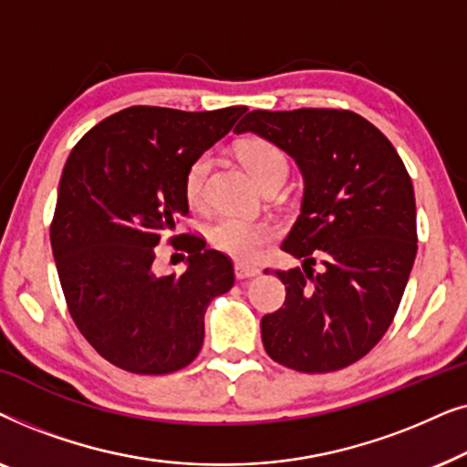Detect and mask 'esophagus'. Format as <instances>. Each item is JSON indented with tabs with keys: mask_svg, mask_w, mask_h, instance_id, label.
Returning a JSON list of instances; mask_svg holds the SVG:
<instances>
[{
	"mask_svg": "<svg viewBox=\"0 0 467 467\" xmlns=\"http://www.w3.org/2000/svg\"><path fill=\"white\" fill-rule=\"evenodd\" d=\"M261 270L257 265H248V264H235V278L244 280V278H254L259 276Z\"/></svg>",
	"mask_w": 467,
	"mask_h": 467,
	"instance_id": "1",
	"label": "esophagus"
}]
</instances>
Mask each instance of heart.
<instances>
[{
  "label": "heart",
  "mask_w": 467,
  "mask_h": 467,
  "mask_svg": "<svg viewBox=\"0 0 467 467\" xmlns=\"http://www.w3.org/2000/svg\"><path fill=\"white\" fill-rule=\"evenodd\" d=\"M240 155L259 184L267 182L274 176L289 174V159H286L283 149H278L274 142H267V140H253V142L242 146ZM210 165H213V159L203 152L189 165L187 174H184V195L193 206H200L203 202ZM272 238L274 225L270 223L244 219L238 214H223L208 229V240L216 251L242 261L257 257Z\"/></svg>",
  "instance_id": "heart-1"
}]
</instances>
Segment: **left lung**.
I'll list each match as a JSON object with an SVG mask.
<instances>
[{"instance_id": "8db88e82", "label": "left lung", "mask_w": 467, "mask_h": 467, "mask_svg": "<svg viewBox=\"0 0 467 467\" xmlns=\"http://www.w3.org/2000/svg\"><path fill=\"white\" fill-rule=\"evenodd\" d=\"M235 131L283 149L306 182L302 214L283 242L304 264L274 270L286 297L261 318L265 353L306 374L359 361L393 323L417 257V203L404 161L379 127L336 108L253 110Z\"/></svg>"}]
</instances>
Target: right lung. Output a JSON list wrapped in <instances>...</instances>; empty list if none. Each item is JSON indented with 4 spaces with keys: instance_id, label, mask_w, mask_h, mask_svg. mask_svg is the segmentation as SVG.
Listing matches in <instances>:
<instances>
[{
    "instance_id": "obj_1",
    "label": "right lung",
    "mask_w": 467,
    "mask_h": 467,
    "mask_svg": "<svg viewBox=\"0 0 467 467\" xmlns=\"http://www.w3.org/2000/svg\"><path fill=\"white\" fill-rule=\"evenodd\" d=\"M246 106L210 112L131 106L88 130L59 181L50 244L69 315L85 340L131 374L187 368L203 344V315L234 286L227 254L197 234L181 276L155 274L157 244L189 216L184 174Z\"/></svg>"
}]
</instances>
